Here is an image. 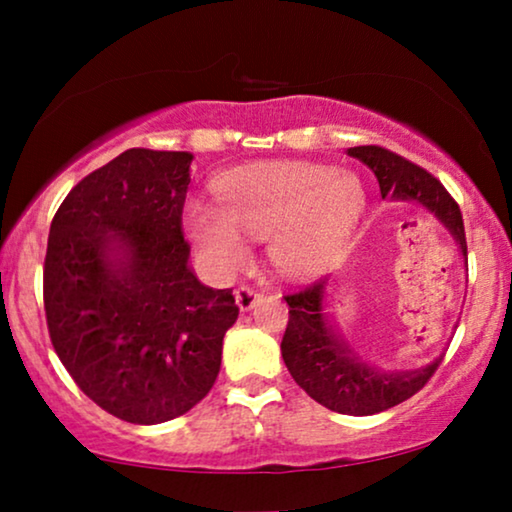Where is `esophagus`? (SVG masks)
<instances>
[{
	"mask_svg": "<svg viewBox=\"0 0 512 512\" xmlns=\"http://www.w3.org/2000/svg\"><path fill=\"white\" fill-rule=\"evenodd\" d=\"M258 298H261V293H258L256 289H251V286H240V289H235L237 307H240L242 312H249L251 307L258 303Z\"/></svg>",
	"mask_w": 512,
	"mask_h": 512,
	"instance_id": "obj_1",
	"label": "esophagus"
}]
</instances>
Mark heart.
Listing matches in <instances>:
<instances>
[{
	"instance_id": "1",
	"label": "heart",
	"mask_w": 512,
	"mask_h": 512,
	"mask_svg": "<svg viewBox=\"0 0 512 512\" xmlns=\"http://www.w3.org/2000/svg\"><path fill=\"white\" fill-rule=\"evenodd\" d=\"M219 207L188 202L186 228L214 270L235 272L249 256L245 237L268 240L286 277H317L345 254L368 209L352 170L319 163H268L230 172L216 186Z\"/></svg>"
}]
</instances>
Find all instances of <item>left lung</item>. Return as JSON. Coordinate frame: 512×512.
Wrapping results in <instances>:
<instances>
[{
  "mask_svg": "<svg viewBox=\"0 0 512 512\" xmlns=\"http://www.w3.org/2000/svg\"><path fill=\"white\" fill-rule=\"evenodd\" d=\"M347 153L375 172L382 198L391 195L394 200H415L436 214L466 256L461 209L433 174L382 146H354ZM326 284L328 279H319L284 296L289 303V324L282 338V356L298 387L324 408L354 417L377 415L415 396L436 373L443 356L408 373H380L370 368L342 342L333 326H328L324 317Z\"/></svg>",
  "mask_w": 512,
  "mask_h": 512,
  "instance_id": "8db88e82",
  "label": "left lung"
}]
</instances>
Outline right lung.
<instances>
[{
	"mask_svg": "<svg viewBox=\"0 0 512 512\" xmlns=\"http://www.w3.org/2000/svg\"><path fill=\"white\" fill-rule=\"evenodd\" d=\"M186 151L128 149L76 184L44 261L48 335L102 410L130 424L184 415L214 387L240 307L188 268Z\"/></svg>",
	"mask_w": 512,
	"mask_h": 512,
	"instance_id": "right-lung-1",
	"label": "right lung"
}]
</instances>
